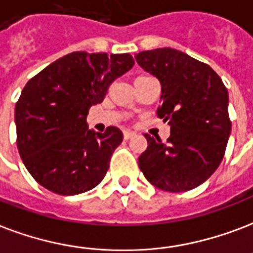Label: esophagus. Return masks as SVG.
Listing matches in <instances>:
<instances>
[{
  "mask_svg": "<svg viewBox=\"0 0 253 253\" xmlns=\"http://www.w3.org/2000/svg\"><path fill=\"white\" fill-rule=\"evenodd\" d=\"M135 135V132H132V131H125V134H123V138L125 139H130V138H132Z\"/></svg>",
  "mask_w": 253,
  "mask_h": 253,
  "instance_id": "obj_1",
  "label": "esophagus"
}]
</instances>
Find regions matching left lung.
<instances>
[{
  "mask_svg": "<svg viewBox=\"0 0 253 253\" xmlns=\"http://www.w3.org/2000/svg\"><path fill=\"white\" fill-rule=\"evenodd\" d=\"M144 71L161 82L158 115L169 125L166 143L144 135L139 157L144 178L169 192L200 186L216 171L231 135L228 91L211 67L171 47L135 54Z\"/></svg>",
  "mask_w": 253,
  "mask_h": 253,
  "instance_id": "1",
  "label": "left lung"
}]
</instances>
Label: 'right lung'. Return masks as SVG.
Returning <instances> with one entry per match:
<instances>
[{
	"label": "right lung",
	"instance_id": "right-lung-1",
	"mask_svg": "<svg viewBox=\"0 0 253 253\" xmlns=\"http://www.w3.org/2000/svg\"><path fill=\"white\" fill-rule=\"evenodd\" d=\"M134 66L130 54L75 51L29 81L15 105L17 146L33 178L59 195H77L102 182L115 148L118 127L88 130L91 106Z\"/></svg>",
	"mask_w": 253,
	"mask_h": 253
}]
</instances>
